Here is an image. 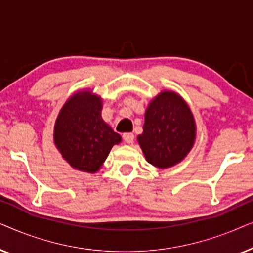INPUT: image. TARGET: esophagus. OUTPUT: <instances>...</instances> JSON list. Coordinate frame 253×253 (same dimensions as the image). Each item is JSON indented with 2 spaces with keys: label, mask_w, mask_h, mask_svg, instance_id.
Instances as JSON below:
<instances>
[{
  "label": "esophagus",
  "mask_w": 253,
  "mask_h": 253,
  "mask_svg": "<svg viewBox=\"0 0 253 253\" xmlns=\"http://www.w3.org/2000/svg\"><path fill=\"white\" fill-rule=\"evenodd\" d=\"M133 139H134V134L133 133H131V132L123 133V140L126 141V143L132 144L133 143Z\"/></svg>",
  "instance_id": "34e87169"
}]
</instances>
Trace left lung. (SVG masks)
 Here are the masks:
<instances>
[{
    "label": "left lung",
    "mask_w": 253,
    "mask_h": 253,
    "mask_svg": "<svg viewBox=\"0 0 253 253\" xmlns=\"http://www.w3.org/2000/svg\"><path fill=\"white\" fill-rule=\"evenodd\" d=\"M138 141L145 158L159 168L171 167L185 158L195 141L191 110L174 92H162L147 107Z\"/></svg>",
    "instance_id": "obj_1"
}]
</instances>
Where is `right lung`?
Wrapping results in <instances>:
<instances>
[{
	"mask_svg": "<svg viewBox=\"0 0 253 253\" xmlns=\"http://www.w3.org/2000/svg\"><path fill=\"white\" fill-rule=\"evenodd\" d=\"M101 99L79 92L65 102L55 123L54 140L65 160L78 170L95 172L121 141V136L103 122Z\"/></svg>",
	"mask_w": 253,
	"mask_h": 253,
	"instance_id": "right-lung-1",
	"label": "right lung"
}]
</instances>
